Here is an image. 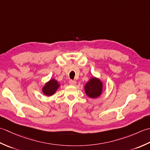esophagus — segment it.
Wrapping results in <instances>:
<instances>
[{
    "mask_svg": "<svg viewBox=\"0 0 150 150\" xmlns=\"http://www.w3.org/2000/svg\"><path fill=\"white\" fill-rule=\"evenodd\" d=\"M69 84L71 85H76V81L74 80H70L69 81Z\"/></svg>",
    "mask_w": 150,
    "mask_h": 150,
    "instance_id": "34e87169",
    "label": "esophagus"
}]
</instances>
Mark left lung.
Segmentation results:
<instances>
[{
    "instance_id": "left-lung-1",
    "label": "left lung",
    "mask_w": 150,
    "mask_h": 150,
    "mask_svg": "<svg viewBox=\"0 0 150 150\" xmlns=\"http://www.w3.org/2000/svg\"><path fill=\"white\" fill-rule=\"evenodd\" d=\"M103 84L98 78L93 77L85 85V94L91 98H96L102 93Z\"/></svg>"
}]
</instances>
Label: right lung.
<instances>
[{"instance_id": "add662e5", "label": "right lung", "mask_w": 150, "mask_h": 150, "mask_svg": "<svg viewBox=\"0 0 150 150\" xmlns=\"http://www.w3.org/2000/svg\"><path fill=\"white\" fill-rule=\"evenodd\" d=\"M59 86L60 85L58 83L57 81L54 79H52L49 81H48L47 83H45L44 87H42V93L48 96H52L56 92V91Z\"/></svg>"}]
</instances>
